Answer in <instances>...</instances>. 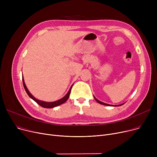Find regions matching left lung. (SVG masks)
Here are the masks:
<instances>
[{
  "label": "left lung",
  "mask_w": 157,
  "mask_h": 157,
  "mask_svg": "<svg viewBox=\"0 0 157 157\" xmlns=\"http://www.w3.org/2000/svg\"><path fill=\"white\" fill-rule=\"evenodd\" d=\"M94 98L95 99V101L98 102V103H99V104H102V105H114V106H120V105H123V104L124 103H121V104H109V103H107V102H104V101H101V100H99L98 99V98H97L95 96H94Z\"/></svg>",
  "instance_id": "1"
}]
</instances>
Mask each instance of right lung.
Here are the masks:
<instances>
[{
	"mask_svg": "<svg viewBox=\"0 0 157 157\" xmlns=\"http://www.w3.org/2000/svg\"><path fill=\"white\" fill-rule=\"evenodd\" d=\"M22 81H23V87H24L25 90V91H26L27 94H28V95L32 98V99H33L36 103H37L39 105H40L41 107H43V108H55V107H56L58 105H61V104H63L64 102H65L69 98L72 87L73 86V84L71 85L70 88L67 90V92H65V94H63L60 97H57V98H39L35 97L29 91V90L27 87L25 83L23 76H22Z\"/></svg>",
	"mask_w": 157,
	"mask_h": 157,
	"instance_id": "right-lung-1",
	"label": "right lung"
}]
</instances>
